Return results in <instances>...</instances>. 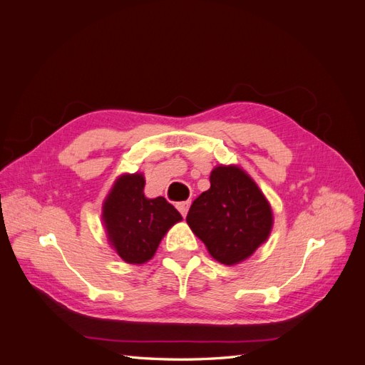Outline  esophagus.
Instances as JSON below:
<instances>
[{"label":"esophagus","mask_w":365,"mask_h":365,"mask_svg":"<svg viewBox=\"0 0 365 365\" xmlns=\"http://www.w3.org/2000/svg\"><path fill=\"white\" fill-rule=\"evenodd\" d=\"M176 208L180 210V213H181L182 216H185V215H187V212H189V208H190V201H182V202H178V204H176Z\"/></svg>","instance_id":"esophagus-1"}]
</instances>
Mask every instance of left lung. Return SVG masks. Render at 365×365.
Listing matches in <instances>:
<instances>
[{"instance_id":"left-lung-1","label":"left lung","mask_w":365,"mask_h":365,"mask_svg":"<svg viewBox=\"0 0 365 365\" xmlns=\"http://www.w3.org/2000/svg\"><path fill=\"white\" fill-rule=\"evenodd\" d=\"M185 220L210 256L231 267L268 240L274 215L267 196L240 165L219 164L210 173V189L193 201Z\"/></svg>"}]
</instances>
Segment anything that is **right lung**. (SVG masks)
I'll use <instances>...</instances> for the list:
<instances>
[{"label":"right lung","mask_w":365,"mask_h":365,"mask_svg":"<svg viewBox=\"0 0 365 365\" xmlns=\"http://www.w3.org/2000/svg\"><path fill=\"white\" fill-rule=\"evenodd\" d=\"M145 184L143 173L120 175L102 207L109 245L130 264L149 262L165 233L182 220L178 210L163 196L146 197Z\"/></svg>","instance_id":"obj_1"}]
</instances>
